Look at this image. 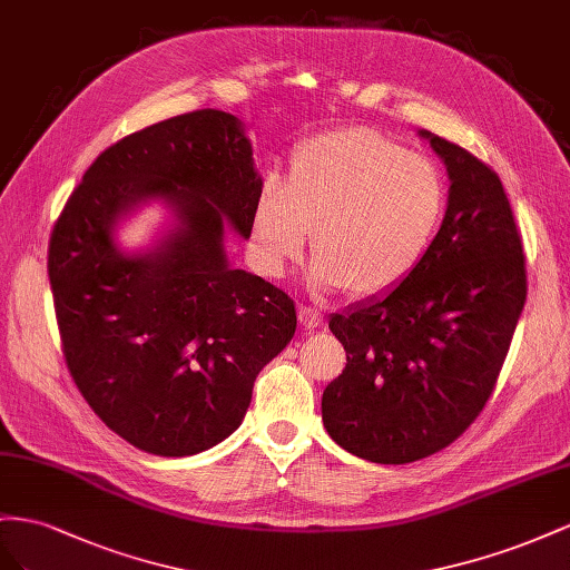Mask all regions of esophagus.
<instances>
[{"instance_id": "34e87169", "label": "esophagus", "mask_w": 570, "mask_h": 570, "mask_svg": "<svg viewBox=\"0 0 570 570\" xmlns=\"http://www.w3.org/2000/svg\"><path fill=\"white\" fill-rule=\"evenodd\" d=\"M298 320H301V324H303L305 330H315V327H320V324H322L320 311H315V307H305V305L298 307Z\"/></svg>"}]
</instances>
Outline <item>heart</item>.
<instances>
[{
    "instance_id": "1",
    "label": "heart",
    "mask_w": 570,
    "mask_h": 570,
    "mask_svg": "<svg viewBox=\"0 0 570 570\" xmlns=\"http://www.w3.org/2000/svg\"><path fill=\"white\" fill-rule=\"evenodd\" d=\"M446 184L434 161L370 128H338L303 142L288 184L269 176L253 215L257 267L282 276L313 229L307 284L375 296L425 259L442 226Z\"/></svg>"
}]
</instances>
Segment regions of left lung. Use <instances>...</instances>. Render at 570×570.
<instances>
[{"instance_id": "left-lung-1", "label": "left lung", "mask_w": 570, "mask_h": 570, "mask_svg": "<svg viewBox=\"0 0 570 570\" xmlns=\"http://www.w3.org/2000/svg\"><path fill=\"white\" fill-rule=\"evenodd\" d=\"M449 174L442 226L401 284L330 317L346 367L322 422L357 459L413 463L461 436L490 399L520 313L525 257L499 176L430 131Z\"/></svg>"}]
</instances>
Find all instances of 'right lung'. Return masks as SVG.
Masks as SVG:
<instances>
[{"mask_svg": "<svg viewBox=\"0 0 570 570\" xmlns=\"http://www.w3.org/2000/svg\"><path fill=\"white\" fill-rule=\"evenodd\" d=\"M259 190L246 124L200 109L114 142L55 224L63 357L90 409L140 451L178 459L224 442L296 334L294 301L226 257V226L250 238ZM153 202L173 224L121 249L120 224Z\"/></svg>", "mask_w": 570, "mask_h": 570, "instance_id": "1", "label": "right lung"}]
</instances>
